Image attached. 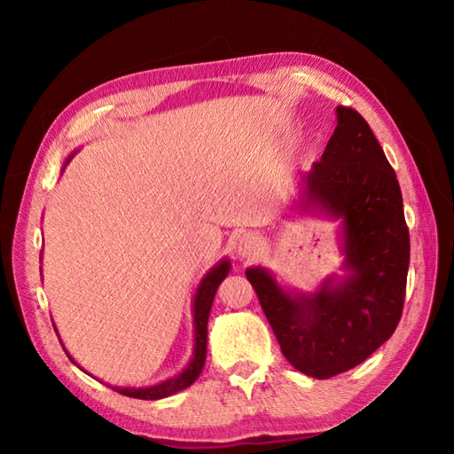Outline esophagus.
I'll return each mask as SVG.
<instances>
[{
	"label": "esophagus",
	"instance_id": "1",
	"mask_svg": "<svg viewBox=\"0 0 454 454\" xmlns=\"http://www.w3.org/2000/svg\"><path fill=\"white\" fill-rule=\"evenodd\" d=\"M236 249H238V254L241 258H253V256H256L258 253H261L262 239L258 238L256 234H253V231H247V234H243L238 239Z\"/></svg>",
	"mask_w": 454,
	"mask_h": 454
}]
</instances>
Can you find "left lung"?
<instances>
[{
	"label": "left lung",
	"mask_w": 454,
	"mask_h": 454,
	"mask_svg": "<svg viewBox=\"0 0 454 454\" xmlns=\"http://www.w3.org/2000/svg\"><path fill=\"white\" fill-rule=\"evenodd\" d=\"M339 223L340 274L314 291L285 287L264 266L245 276L289 364L312 379L354 369L394 334L405 301L409 230L395 173L369 123L336 106L321 160L301 175L291 215Z\"/></svg>",
	"instance_id": "8db88e82"
}]
</instances>
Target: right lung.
Instances as JSON below:
<instances>
[{
	"mask_svg": "<svg viewBox=\"0 0 454 454\" xmlns=\"http://www.w3.org/2000/svg\"><path fill=\"white\" fill-rule=\"evenodd\" d=\"M80 152V150H74L67 161H64V167L62 171L67 169V165L72 161L74 155ZM230 261L224 256L220 258V261L207 271V274L201 278L198 289H196V294H193L192 299V316H193V348H192V356H190V361L186 364V367L180 371L178 374H175V377L167 379V380H161L158 384H152V386H140V387H129V386H112L108 384V387H112V390L120 392L127 397H137V399H163V397H169L176 392H183L186 390L188 386H192L193 382L198 380V377L203 371V365H205V356H207V323H209V314H211V306H213V301H215V294H216V289L218 285L224 281V278L230 274ZM53 327L59 334V329L53 323ZM60 340V336H59ZM62 344V340H60ZM64 348V344H62ZM64 352H67V356L70 357V361L74 365L75 359L68 354V349L64 348ZM80 367V365H77ZM82 369V367H80ZM83 372H87L85 369H82Z\"/></svg>",
	"mask_w": 454,
	"mask_h": 454,
	"instance_id": "add662e5",
	"label": "right lung"
}]
</instances>
